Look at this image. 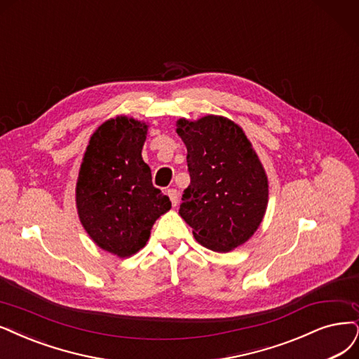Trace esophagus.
<instances>
[{"label": "esophagus", "instance_id": "esophagus-1", "mask_svg": "<svg viewBox=\"0 0 359 359\" xmlns=\"http://www.w3.org/2000/svg\"><path fill=\"white\" fill-rule=\"evenodd\" d=\"M167 195H168V198H170L171 204L176 207V205L179 204V192H177L176 189H172V188H171V189H168V191H167Z\"/></svg>", "mask_w": 359, "mask_h": 359}]
</instances>
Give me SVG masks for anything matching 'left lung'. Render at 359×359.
<instances>
[{
  "instance_id": "left-lung-1",
  "label": "left lung",
  "mask_w": 359,
  "mask_h": 359,
  "mask_svg": "<svg viewBox=\"0 0 359 359\" xmlns=\"http://www.w3.org/2000/svg\"><path fill=\"white\" fill-rule=\"evenodd\" d=\"M176 133L191 176L179 215L201 245L228 253L255 235L266 213V171L244 130L226 116L180 118Z\"/></svg>"
}]
</instances>
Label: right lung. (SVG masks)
I'll return each mask as SVG.
<instances>
[{
  "label": "right lung",
  "instance_id": "add662e5",
  "mask_svg": "<svg viewBox=\"0 0 359 359\" xmlns=\"http://www.w3.org/2000/svg\"><path fill=\"white\" fill-rule=\"evenodd\" d=\"M148 128L126 115L100 124L88 140L76 179L79 222L93 243L119 259L142 250L155 220L171 208L142 158Z\"/></svg>",
  "mask_w": 359,
  "mask_h": 359
}]
</instances>
